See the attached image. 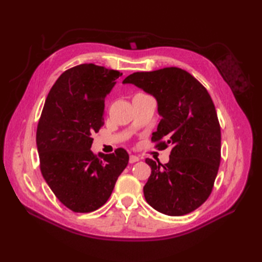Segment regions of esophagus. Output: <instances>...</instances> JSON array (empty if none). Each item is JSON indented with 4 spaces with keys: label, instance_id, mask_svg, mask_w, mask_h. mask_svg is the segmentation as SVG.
Returning <instances> with one entry per match:
<instances>
[{
    "label": "esophagus",
    "instance_id": "obj_1",
    "mask_svg": "<svg viewBox=\"0 0 262 262\" xmlns=\"http://www.w3.org/2000/svg\"><path fill=\"white\" fill-rule=\"evenodd\" d=\"M140 161V158L136 157V155H130L129 157V163H135V162H138Z\"/></svg>",
    "mask_w": 262,
    "mask_h": 262
}]
</instances>
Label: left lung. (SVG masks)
Returning a JSON list of instances; mask_svg holds the SVG:
<instances>
[{"label":"left lung","mask_w":262,"mask_h":262,"mask_svg":"<svg viewBox=\"0 0 262 262\" xmlns=\"http://www.w3.org/2000/svg\"><path fill=\"white\" fill-rule=\"evenodd\" d=\"M152 94L162 116L152 134L155 147H171L166 164L151 159L144 197L154 209L181 216L202 206L213 190L221 163V126L208 91L179 68L136 72L122 81Z\"/></svg>","instance_id":"obj_1"}]
</instances>
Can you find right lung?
Wrapping results in <instances>:
<instances>
[{"instance_id": "right-lung-1", "label": "right lung", "mask_w": 262, "mask_h": 262, "mask_svg": "<svg viewBox=\"0 0 262 262\" xmlns=\"http://www.w3.org/2000/svg\"><path fill=\"white\" fill-rule=\"evenodd\" d=\"M121 74L96 64L66 70L49 91L37 126L40 171L59 202L75 213L107 203L128 164L124 148L91 151L92 135L104 124V98Z\"/></svg>"}]
</instances>
